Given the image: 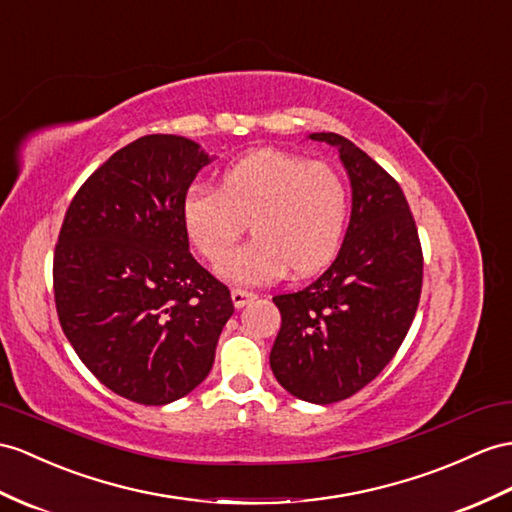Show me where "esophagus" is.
Wrapping results in <instances>:
<instances>
[{
  "label": "esophagus",
  "mask_w": 512,
  "mask_h": 512,
  "mask_svg": "<svg viewBox=\"0 0 512 512\" xmlns=\"http://www.w3.org/2000/svg\"><path fill=\"white\" fill-rule=\"evenodd\" d=\"M256 295L252 291H245V289H232V302L236 308H243L249 302H252Z\"/></svg>",
  "instance_id": "obj_1"
}]
</instances>
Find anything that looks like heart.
<instances>
[{"mask_svg":"<svg viewBox=\"0 0 512 512\" xmlns=\"http://www.w3.org/2000/svg\"><path fill=\"white\" fill-rule=\"evenodd\" d=\"M182 226L210 263L253 219L255 239L219 263L234 284H267L291 267L310 276L339 254L350 219V191L328 162L282 149H258L223 169L219 189L193 184L182 197Z\"/></svg>","mask_w":512,"mask_h":512,"instance_id":"heart-1","label":"heart"}]
</instances>
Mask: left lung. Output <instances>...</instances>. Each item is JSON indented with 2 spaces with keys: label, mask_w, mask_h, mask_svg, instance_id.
I'll return each mask as SVG.
<instances>
[{
  "label": "left lung",
  "mask_w": 512,
  "mask_h": 512,
  "mask_svg": "<svg viewBox=\"0 0 512 512\" xmlns=\"http://www.w3.org/2000/svg\"><path fill=\"white\" fill-rule=\"evenodd\" d=\"M310 139L339 149L352 217L328 271L302 291L273 297L282 326L269 365L299 400L334 404L367 386L400 350L419 306L423 256L400 184L345 136Z\"/></svg>",
  "instance_id": "8db88e82"
}]
</instances>
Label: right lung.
I'll use <instances>...</instances> for the list:
<instances>
[{
  "label": "right lung",
  "mask_w": 512,
  "mask_h": 512,
  "mask_svg": "<svg viewBox=\"0 0 512 512\" xmlns=\"http://www.w3.org/2000/svg\"><path fill=\"white\" fill-rule=\"evenodd\" d=\"M210 160L184 136H141L80 186L62 221V332L99 382L136 404L176 402L204 382L234 313L182 226V197Z\"/></svg>",
  "instance_id": "right-lung-1"
}]
</instances>
